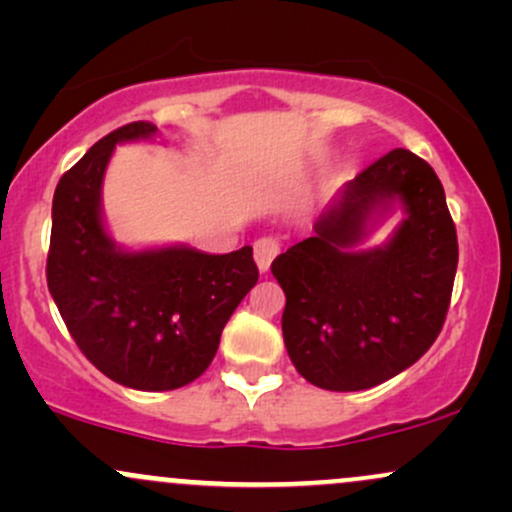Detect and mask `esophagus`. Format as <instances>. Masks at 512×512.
I'll use <instances>...</instances> for the list:
<instances>
[{
  "mask_svg": "<svg viewBox=\"0 0 512 512\" xmlns=\"http://www.w3.org/2000/svg\"><path fill=\"white\" fill-rule=\"evenodd\" d=\"M279 255V240L274 238H260L255 243V262L260 272H267L272 267L274 257Z\"/></svg>",
  "mask_w": 512,
  "mask_h": 512,
  "instance_id": "obj_1",
  "label": "esophagus"
}]
</instances>
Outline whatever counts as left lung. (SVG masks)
I'll list each match as a JSON object with an SVG mask.
<instances>
[{
  "instance_id": "obj_1",
  "label": "left lung",
  "mask_w": 512,
  "mask_h": 512,
  "mask_svg": "<svg viewBox=\"0 0 512 512\" xmlns=\"http://www.w3.org/2000/svg\"><path fill=\"white\" fill-rule=\"evenodd\" d=\"M397 206L405 219L366 249ZM313 231L272 262L286 293L291 363L332 392L395 378L436 342L457 272L455 223L436 170L407 149L390 151L346 182Z\"/></svg>"
}]
</instances>
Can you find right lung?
I'll list each match as a JSON object with an SVG mask.
<instances>
[{
	"instance_id": "add662e5",
	"label": "right lung",
	"mask_w": 512,
	"mask_h": 512,
	"mask_svg": "<svg viewBox=\"0 0 512 512\" xmlns=\"http://www.w3.org/2000/svg\"><path fill=\"white\" fill-rule=\"evenodd\" d=\"M156 132L151 122L115 129L62 175L48 252V289L76 346L110 380L144 392L197 380L260 276L250 245L209 255L190 245L115 243L103 219L105 170L117 144Z\"/></svg>"
}]
</instances>
